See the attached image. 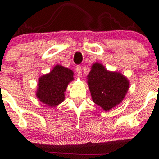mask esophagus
<instances>
[{
  "mask_svg": "<svg viewBox=\"0 0 159 159\" xmlns=\"http://www.w3.org/2000/svg\"><path fill=\"white\" fill-rule=\"evenodd\" d=\"M76 72H77L78 75L79 76H81L82 75V69L81 66H78L77 67H76Z\"/></svg>",
  "mask_w": 159,
  "mask_h": 159,
  "instance_id": "obj_1",
  "label": "esophagus"
}]
</instances>
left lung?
<instances>
[{
  "label": "left lung",
  "mask_w": 159,
  "mask_h": 159,
  "mask_svg": "<svg viewBox=\"0 0 159 159\" xmlns=\"http://www.w3.org/2000/svg\"><path fill=\"white\" fill-rule=\"evenodd\" d=\"M87 84L93 102L107 111L120 104L129 87V81L123 75L107 71L98 63L91 67Z\"/></svg>",
  "instance_id": "8db88e82"
}]
</instances>
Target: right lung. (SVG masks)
Segmentation results:
<instances>
[{
	"label": "right lung",
	"mask_w": 159,
	"mask_h": 159,
	"mask_svg": "<svg viewBox=\"0 0 159 159\" xmlns=\"http://www.w3.org/2000/svg\"><path fill=\"white\" fill-rule=\"evenodd\" d=\"M73 75L71 69L57 65L49 73L39 78L36 96L48 106H57L64 100V93L69 82L74 80Z\"/></svg>",
	"instance_id": "1"
}]
</instances>
